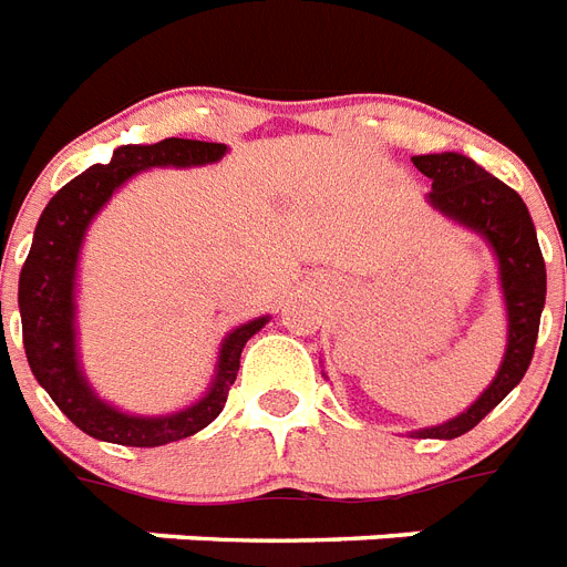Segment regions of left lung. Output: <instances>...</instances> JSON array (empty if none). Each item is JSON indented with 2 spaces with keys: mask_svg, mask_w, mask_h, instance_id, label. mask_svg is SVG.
<instances>
[{
  "mask_svg": "<svg viewBox=\"0 0 567 567\" xmlns=\"http://www.w3.org/2000/svg\"><path fill=\"white\" fill-rule=\"evenodd\" d=\"M412 166L433 181L427 193V205L433 210L486 239L497 260V278L504 292L506 351L495 380L454 419L433 427L410 430L412 439H456L477 427L527 374L547 296L545 257L538 248L536 225L518 193L488 175L471 157L460 152L415 155Z\"/></svg>",
  "mask_w": 567,
  "mask_h": 567,
  "instance_id": "left-lung-1",
  "label": "left lung"
}]
</instances>
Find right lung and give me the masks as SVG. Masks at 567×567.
Returning a JSON list of instances; mask_svg holds the SVG:
<instances>
[{
	"label": "right lung",
	"instance_id": "right-lung-1",
	"mask_svg": "<svg viewBox=\"0 0 567 567\" xmlns=\"http://www.w3.org/2000/svg\"><path fill=\"white\" fill-rule=\"evenodd\" d=\"M225 143L169 137L152 146H120L111 163H96L79 178L61 187L40 213L31 251L20 271L22 346L31 374L49 392L58 410L99 442L128 447H157L187 439L205 430L228 401L239 371V354L269 316L239 324L221 339L216 371L207 392L196 404L166 415H134L104 401L90 386L79 357V324H75V280H79L81 246L102 207L116 196L122 184L148 169H189L225 157ZM2 307V305H0Z\"/></svg>",
	"mask_w": 567,
	"mask_h": 567
}]
</instances>
